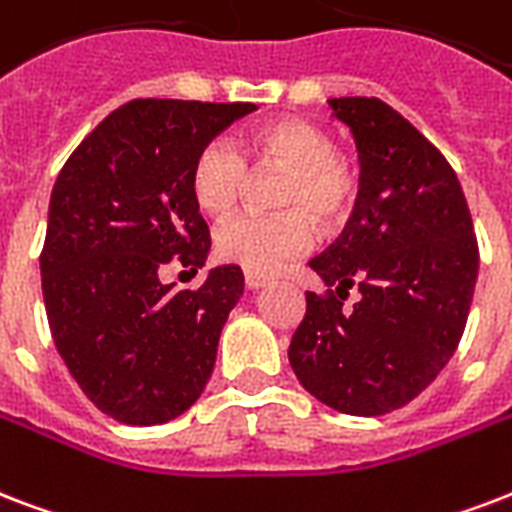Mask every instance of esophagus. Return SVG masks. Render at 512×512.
I'll list each match as a JSON object with an SVG mask.
<instances>
[{"mask_svg": "<svg viewBox=\"0 0 512 512\" xmlns=\"http://www.w3.org/2000/svg\"><path fill=\"white\" fill-rule=\"evenodd\" d=\"M271 282L265 273H255V271H244V284H247V290H260L265 284Z\"/></svg>", "mask_w": 512, "mask_h": 512, "instance_id": "1", "label": "esophagus"}]
</instances>
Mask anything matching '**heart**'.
I'll return each instance as SVG.
<instances>
[{
  "label": "heart",
  "instance_id": "1",
  "mask_svg": "<svg viewBox=\"0 0 512 512\" xmlns=\"http://www.w3.org/2000/svg\"><path fill=\"white\" fill-rule=\"evenodd\" d=\"M247 152L260 169L287 171L279 190L284 209L276 214H233L214 233V249L228 263L271 273L314 247L317 230L311 216L325 228L349 217L357 182L338 161L333 139L303 120L268 123L252 134ZM247 179L249 166L239 147L228 139H212L195 155L190 190L195 204L220 217L236 206Z\"/></svg>",
  "mask_w": 512,
  "mask_h": 512
}]
</instances>
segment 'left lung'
Wrapping results in <instances>:
<instances>
[{
	"instance_id": "left-lung-1",
	"label": "left lung",
	"mask_w": 512,
	"mask_h": 512,
	"mask_svg": "<svg viewBox=\"0 0 512 512\" xmlns=\"http://www.w3.org/2000/svg\"><path fill=\"white\" fill-rule=\"evenodd\" d=\"M360 152V193L341 239L311 260L290 365L333 411L381 416L421 395L454 357L478 279L473 217L454 169L378 99L327 101ZM357 286L361 300H342Z\"/></svg>"
}]
</instances>
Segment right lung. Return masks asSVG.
<instances>
[{
	"mask_svg": "<svg viewBox=\"0 0 512 512\" xmlns=\"http://www.w3.org/2000/svg\"><path fill=\"white\" fill-rule=\"evenodd\" d=\"M255 104L136 99L101 120L58 174L39 255L56 349L88 400L115 421L177 419L212 378L239 265H217L198 290L161 268H201L209 228L190 171L214 136Z\"/></svg>",
	"mask_w": 512,
	"mask_h": 512,
	"instance_id": "add662e5",
	"label": "right lung"
}]
</instances>
